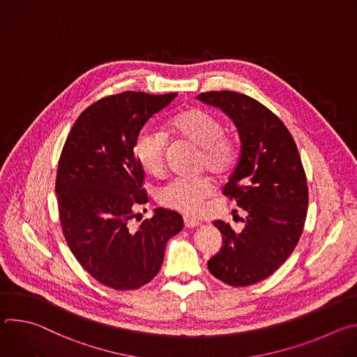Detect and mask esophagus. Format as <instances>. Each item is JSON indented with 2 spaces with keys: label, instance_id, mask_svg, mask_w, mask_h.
Returning <instances> with one entry per match:
<instances>
[{
  "label": "esophagus",
  "instance_id": "esophagus-1",
  "mask_svg": "<svg viewBox=\"0 0 357 357\" xmlns=\"http://www.w3.org/2000/svg\"><path fill=\"white\" fill-rule=\"evenodd\" d=\"M183 222H185V227L186 229H195V227H197L200 225V222L197 219H193V218H189V216H185Z\"/></svg>",
  "mask_w": 357,
  "mask_h": 357
}]
</instances>
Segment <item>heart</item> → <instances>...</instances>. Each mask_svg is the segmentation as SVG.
<instances>
[{
    "mask_svg": "<svg viewBox=\"0 0 357 357\" xmlns=\"http://www.w3.org/2000/svg\"><path fill=\"white\" fill-rule=\"evenodd\" d=\"M169 130L174 135L186 139L200 148V167L218 176L226 175L237 160V146L223 131L222 121L213 114L190 109L171 119ZM167 137L157 130H144L134 144L139 165L151 175L164 171ZM213 186L208 178H175L160 188L161 205L186 215H195L203 202L212 195Z\"/></svg>",
    "mask_w": 357,
    "mask_h": 357,
    "instance_id": "heart-1",
    "label": "heart"
}]
</instances>
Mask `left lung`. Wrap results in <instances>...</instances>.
I'll return each instance as SVG.
<instances>
[{"label": "left lung", "mask_w": 357, "mask_h": 357, "mask_svg": "<svg viewBox=\"0 0 357 357\" xmlns=\"http://www.w3.org/2000/svg\"><path fill=\"white\" fill-rule=\"evenodd\" d=\"M196 98L220 109L237 128L241 154L223 192L247 212L240 233L213 222L223 245L208 268L229 285H252L270 277L294 251L307 219V176L292 135L257 100L229 90Z\"/></svg>", "instance_id": "1"}]
</instances>
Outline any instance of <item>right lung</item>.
I'll return each mask as SVG.
<instances>
[{
	"instance_id": "right-lung-1",
	"label": "right lung",
	"mask_w": 357,
	"mask_h": 357,
	"mask_svg": "<svg viewBox=\"0 0 357 357\" xmlns=\"http://www.w3.org/2000/svg\"><path fill=\"white\" fill-rule=\"evenodd\" d=\"M175 97L124 91L101 98L79 116L62 149L55 190L65 238L94 280L119 291L154 278L167 243L183 227L179 213L162 208L137 229L130 225L134 206L146 202L134 144Z\"/></svg>"
}]
</instances>
